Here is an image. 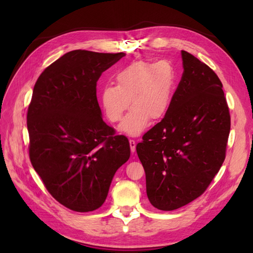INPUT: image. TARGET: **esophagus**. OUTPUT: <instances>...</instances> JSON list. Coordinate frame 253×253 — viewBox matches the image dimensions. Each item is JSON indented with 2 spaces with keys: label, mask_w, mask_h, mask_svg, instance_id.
Listing matches in <instances>:
<instances>
[{
  "label": "esophagus",
  "mask_w": 253,
  "mask_h": 253,
  "mask_svg": "<svg viewBox=\"0 0 253 253\" xmlns=\"http://www.w3.org/2000/svg\"><path fill=\"white\" fill-rule=\"evenodd\" d=\"M129 147H131V151L133 153L136 151V141L134 139H129Z\"/></svg>",
  "instance_id": "esophagus-1"
}]
</instances>
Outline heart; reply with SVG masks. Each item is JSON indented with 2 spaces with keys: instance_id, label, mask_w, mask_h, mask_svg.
I'll use <instances>...</instances> for the list:
<instances>
[{
  "instance_id": "heart-1",
  "label": "heart",
  "mask_w": 253,
  "mask_h": 253,
  "mask_svg": "<svg viewBox=\"0 0 253 253\" xmlns=\"http://www.w3.org/2000/svg\"><path fill=\"white\" fill-rule=\"evenodd\" d=\"M177 82V72L170 61H135L117 73L116 83L105 85L100 94L105 117L118 122L132 109L120 125V131L138 135L147 127L150 117L162 118L169 109Z\"/></svg>"
}]
</instances>
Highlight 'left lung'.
Instances as JSON below:
<instances>
[{"instance_id": "obj_1", "label": "left lung", "mask_w": 253, "mask_h": 253, "mask_svg": "<svg viewBox=\"0 0 253 253\" xmlns=\"http://www.w3.org/2000/svg\"><path fill=\"white\" fill-rule=\"evenodd\" d=\"M183 73L165 117L136 151L155 208L172 211L200 197L226 157L230 113L213 70L181 50Z\"/></svg>"}]
</instances>
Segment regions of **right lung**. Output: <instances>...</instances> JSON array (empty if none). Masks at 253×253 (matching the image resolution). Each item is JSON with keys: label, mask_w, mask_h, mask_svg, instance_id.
<instances>
[{"label": "right lung", "mask_w": 253, "mask_h": 253, "mask_svg": "<svg viewBox=\"0 0 253 253\" xmlns=\"http://www.w3.org/2000/svg\"><path fill=\"white\" fill-rule=\"evenodd\" d=\"M125 56L73 50L35 84L27 110L30 163L50 195L71 210L100 208L129 158L126 137L101 118L96 88L102 73Z\"/></svg>", "instance_id": "right-lung-1"}]
</instances>
